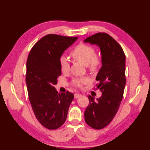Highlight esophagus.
<instances>
[{"label": "esophagus", "instance_id": "1", "mask_svg": "<svg viewBox=\"0 0 150 150\" xmlns=\"http://www.w3.org/2000/svg\"><path fill=\"white\" fill-rule=\"evenodd\" d=\"M74 97H75V98H79V97H81V94H79V93H75V95H74Z\"/></svg>", "mask_w": 150, "mask_h": 150}]
</instances>
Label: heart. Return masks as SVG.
I'll use <instances>...</instances> for the list:
<instances>
[{
  "instance_id": "obj_1",
  "label": "heart",
  "mask_w": 150,
  "mask_h": 150,
  "mask_svg": "<svg viewBox=\"0 0 150 150\" xmlns=\"http://www.w3.org/2000/svg\"><path fill=\"white\" fill-rule=\"evenodd\" d=\"M70 55L76 61L80 62L82 64L87 66L91 71H95L98 69L101 64L100 57L95 54V50L93 47L87 44H80L73 49ZM60 71L62 73H68L69 69V62L68 59L62 56L59 60ZM90 79L86 77L75 78L73 80L72 83L75 86L81 88L82 85L88 84Z\"/></svg>"
}]
</instances>
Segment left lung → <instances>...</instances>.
<instances>
[{"label": "left lung", "instance_id": "1", "mask_svg": "<svg viewBox=\"0 0 150 150\" xmlns=\"http://www.w3.org/2000/svg\"><path fill=\"white\" fill-rule=\"evenodd\" d=\"M84 42L99 47L102 66L96 77L97 89L102 95L95 99L89 95L90 103L84 111L86 122L100 129L108 125L115 115L122 99L126 84V56L120 44L106 33H98Z\"/></svg>", "mask_w": 150, "mask_h": 150}]
</instances>
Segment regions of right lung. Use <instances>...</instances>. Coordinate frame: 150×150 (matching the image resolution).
I'll list each match as a JSON object with an SVG mask.
<instances>
[{"mask_svg": "<svg viewBox=\"0 0 150 150\" xmlns=\"http://www.w3.org/2000/svg\"><path fill=\"white\" fill-rule=\"evenodd\" d=\"M77 37L50 34L35 44L26 62L28 97L37 119L49 129L64 123L74 95L68 91L59 93L54 85L61 75L59 60Z\"/></svg>", "mask_w": 150, "mask_h": 150, "instance_id": "obj_1", "label": "right lung"}]
</instances>
